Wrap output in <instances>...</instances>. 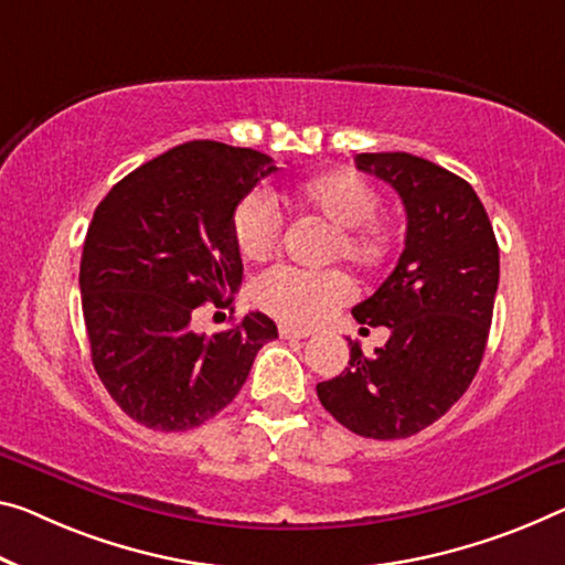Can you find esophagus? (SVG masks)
<instances>
[{
  "mask_svg": "<svg viewBox=\"0 0 565 565\" xmlns=\"http://www.w3.org/2000/svg\"><path fill=\"white\" fill-rule=\"evenodd\" d=\"M277 331H280V338H308L310 335V331H306V328H292V326H280Z\"/></svg>",
  "mask_w": 565,
  "mask_h": 565,
  "instance_id": "34e87169",
  "label": "esophagus"
}]
</instances>
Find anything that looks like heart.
Masks as SVG:
<instances>
[{
    "instance_id": "1",
    "label": "heart",
    "mask_w": 565,
    "mask_h": 565,
    "mask_svg": "<svg viewBox=\"0 0 565 565\" xmlns=\"http://www.w3.org/2000/svg\"><path fill=\"white\" fill-rule=\"evenodd\" d=\"M288 202L331 224L333 257H343L361 270H376L392 255L394 230L376 216L381 194L359 171L338 169L300 181L288 192ZM280 232V210L267 194L249 192L234 206L232 234L242 255L270 253ZM349 295L351 282L341 273H306L285 265L263 273L253 285L259 308L298 326L323 320Z\"/></svg>"
}]
</instances>
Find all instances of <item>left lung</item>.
<instances>
[{
  "label": "left lung",
  "mask_w": 565,
  "mask_h": 565,
  "mask_svg": "<svg viewBox=\"0 0 565 565\" xmlns=\"http://www.w3.org/2000/svg\"><path fill=\"white\" fill-rule=\"evenodd\" d=\"M355 167L396 189L406 239L394 273L353 308L386 326L384 349L349 341L341 376L318 384L326 412L369 439H404L445 416L472 384L492 323L500 249L475 189L412 153H359Z\"/></svg>",
  "instance_id": "left-lung-1"
}]
</instances>
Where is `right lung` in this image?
Returning <instances> with one entry per match:
<instances>
[{"label":"right lung","mask_w":565,"mask_h":565,"mask_svg":"<svg viewBox=\"0 0 565 565\" xmlns=\"http://www.w3.org/2000/svg\"><path fill=\"white\" fill-rule=\"evenodd\" d=\"M277 167L255 149L189 141L128 173L98 204L81 259L93 366L120 409L156 431L220 414L277 338L265 312L230 331L192 328L242 282L232 212Z\"/></svg>","instance_id":"1"}]
</instances>
